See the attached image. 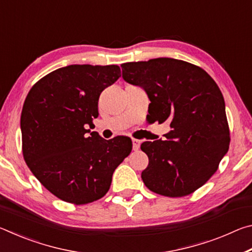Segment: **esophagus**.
Segmentation results:
<instances>
[{
    "label": "esophagus",
    "mask_w": 252,
    "mask_h": 252,
    "mask_svg": "<svg viewBox=\"0 0 252 252\" xmlns=\"http://www.w3.org/2000/svg\"><path fill=\"white\" fill-rule=\"evenodd\" d=\"M139 148H140V140L132 139V149H133L134 151H138Z\"/></svg>",
    "instance_id": "34e87169"
}]
</instances>
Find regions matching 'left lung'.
I'll use <instances>...</instances> for the list:
<instances>
[{
  "instance_id": "left-lung-1",
  "label": "left lung",
  "mask_w": 252,
  "mask_h": 252,
  "mask_svg": "<svg viewBox=\"0 0 252 252\" xmlns=\"http://www.w3.org/2000/svg\"><path fill=\"white\" fill-rule=\"evenodd\" d=\"M122 78L146 91L151 120L170 121L164 140L144 141L149 158L141 178L153 192L183 197L206 183L229 149L223 95L201 67L158 58L123 63Z\"/></svg>"
}]
</instances>
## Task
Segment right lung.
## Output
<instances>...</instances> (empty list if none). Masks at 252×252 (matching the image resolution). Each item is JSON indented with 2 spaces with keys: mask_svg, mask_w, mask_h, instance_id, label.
Segmentation results:
<instances>
[{
  "mask_svg": "<svg viewBox=\"0 0 252 252\" xmlns=\"http://www.w3.org/2000/svg\"><path fill=\"white\" fill-rule=\"evenodd\" d=\"M120 73L118 65L60 67L34 84L24 101V160L37 180L63 201L84 204L103 197L114 170L130 155L129 138L104 140L88 129L99 116L101 92Z\"/></svg>",
  "mask_w": 252,
  "mask_h": 252,
  "instance_id": "add662e5",
  "label": "right lung"
}]
</instances>
